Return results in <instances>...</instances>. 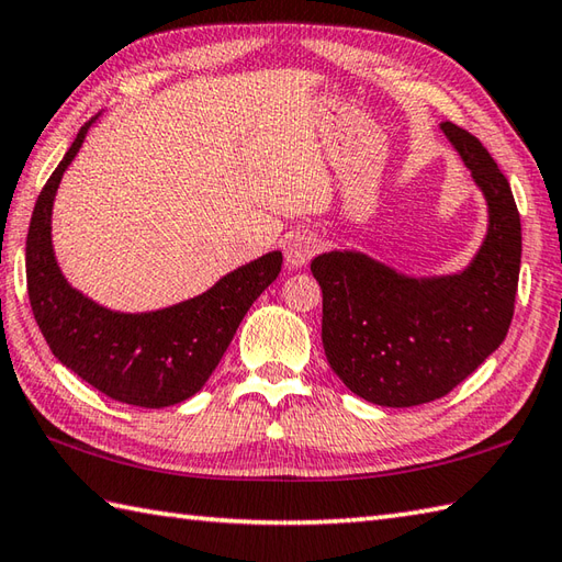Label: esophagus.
<instances>
[{
	"label": "esophagus",
	"mask_w": 562,
	"mask_h": 562,
	"mask_svg": "<svg viewBox=\"0 0 562 562\" xmlns=\"http://www.w3.org/2000/svg\"><path fill=\"white\" fill-rule=\"evenodd\" d=\"M318 238L312 232H294L284 246V256L292 268H302L316 256Z\"/></svg>",
	"instance_id": "obj_1"
}]
</instances>
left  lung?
Returning <instances> with one entry per match:
<instances>
[{"label": "left lung", "mask_w": 562, "mask_h": 562, "mask_svg": "<svg viewBox=\"0 0 562 562\" xmlns=\"http://www.w3.org/2000/svg\"><path fill=\"white\" fill-rule=\"evenodd\" d=\"M441 130L491 207V229L471 268L413 280L350 250L312 260L330 369L357 396L389 408L447 396L499 348L515 316L521 222L509 181L469 130L451 121Z\"/></svg>", "instance_id": "1"}]
</instances>
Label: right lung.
<instances>
[{"label": "right lung", "mask_w": 562, "mask_h": 562, "mask_svg": "<svg viewBox=\"0 0 562 562\" xmlns=\"http://www.w3.org/2000/svg\"><path fill=\"white\" fill-rule=\"evenodd\" d=\"M91 121L47 178L26 236L29 300L53 355L105 396L139 408H166L193 396L229 348L241 318L278 278L282 254L226 274L205 294L151 314H117L71 290L50 244L55 190L77 157Z\"/></svg>", "instance_id": "obj_1"}]
</instances>
